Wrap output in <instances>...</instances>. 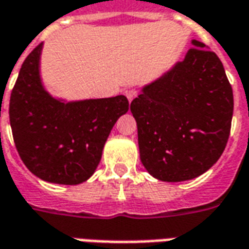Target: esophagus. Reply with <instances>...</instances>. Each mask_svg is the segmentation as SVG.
Wrapping results in <instances>:
<instances>
[{
	"label": "esophagus",
	"instance_id": "obj_1",
	"mask_svg": "<svg viewBox=\"0 0 249 249\" xmlns=\"http://www.w3.org/2000/svg\"><path fill=\"white\" fill-rule=\"evenodd\" d=\"M125 96H126V98L129 100L130 103L132 100H135V98L139 96V92H137V89H126V90H125Z\"/></svg>",
	"mask_w": 249,
	"mask_h": 249
}]
</instances>
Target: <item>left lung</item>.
I'll list each match as a JSON object with an SVG mask.
<instances>
[{
  "label": "left lung",
  "mask_w": 249,
  "mask_h": 249,
  "mask_svg": "<svg viewBox=\"0 0 249 249\" xmlns=\"http://www.w3.org/2000/svg\"><path fill=\"white\" fill-rule=\"evenodd\" d=\"M184 61L130 103L142 165L161 181L207 172L224 152L233 93L214 52L193 40Z\"/></svg>",
  "instance_id": "obj_1"
}]
</instances>
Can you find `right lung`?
<instances>
[{"mask_svg":"<svg viewBox=\"0 0 249 249\" xmlns=\"http://www.w3.org/2000/svg\"><path fill=\"white\" fill-rule=\"evenodd\" d=\"M38 44L25 58L9 101L13 140L21 160L45 181L76 185L90 178L120 116L125 96L61 103L51 97L38 74Z\"/></svg>","mask_w":249,"mask_h":249,"instance_id":"obj_1","label":"right lung"}]
</instances>
